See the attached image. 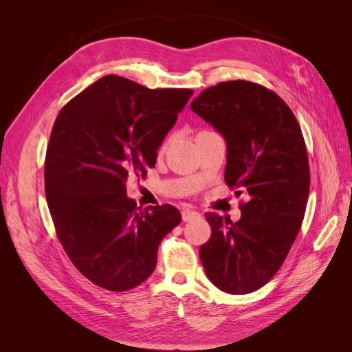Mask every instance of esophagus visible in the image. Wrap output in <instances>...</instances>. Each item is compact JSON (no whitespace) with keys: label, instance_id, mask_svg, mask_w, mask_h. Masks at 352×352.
<instances>
[{"label":"esophagus","instance_id":"1","mask_svg":"<svg viewBox=\"0 0 352 352\" xmlns=\"http://www.w3.org/2000/svg\"><path fill=\"white\" fill-rule=\"evenodd\" d=\"M182 219H184V221H192L195 219H199V212L195 210L185 208V210H182Z\"/></svg>","mask_w":352,"mask_h":352}]
</instances>
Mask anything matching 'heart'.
I'll return each mask as SVG.
<instances>
[{
  "mask_svg": "<svg viewBox=\"0 0 352 352\" xmlns=\"http://www.w3.org/2000/svg\"><path fill=\"white\" fill-rule=\"evenodd\" d=\"M167 144H168V138H167V140L163 142V145H162V148H166L167 146Z\"/></svg>",
  "mask_w": 352,
  "mask_h": 352,
  "instance_id": "1",
  "label": "heart"
}]
</instances>
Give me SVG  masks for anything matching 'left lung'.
<instances>
[{
    "instance_id": "1",
    "label": "left lung",
    "mask_w": 352,
    "mask_h": 352,
    "mask_svg": "<svg viewBox=\"0 0 352 352\" xmlns=\"http://www.w3.org/2000/svg\"><path fill=\"white\" fill-rule=\"evenodd\" d=\"M190 110L225 136V182L247 197L235 223L206 212L211 236L199 258L220 291L254 292L278 273L302 225L310 166L301 127L278 94L248 80L204 89Z\"/></svg>"
}]
</instances>
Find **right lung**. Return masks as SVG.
<instances>
[{"label": "right lung", "mask_w": 352, "mask_h": 352, "mask_svg": "<svg viewBox=\"0 0 352 352\" xmlns=\"http://www.w3.org/2000/svg\"><path fill=\"white\" fill-rule=\"evenodd\" d=\"M192 89H150L116 74L72 98L52 126L45 195L57 238L85 278L113 292L133 289L157 264L160 242L182 216L138 207L129 176H145Z\"/></svg>", "instance_id": "right-lung-1"}]
</instances>
